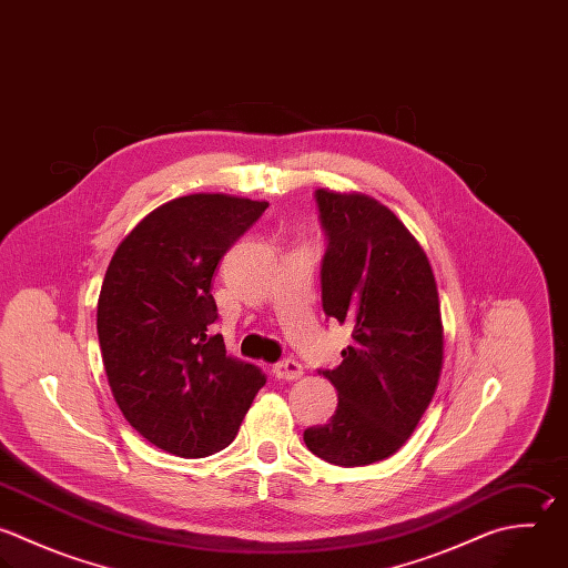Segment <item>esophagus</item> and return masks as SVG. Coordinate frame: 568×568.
<instances>
[{"mask_svg":"<svg viewBox=\"0 0 568 568\" xmlns=\"http://www.w3.org/2000/svg\"><path fill=\"white\" fill-rule=\"evenodd\" d=\"M302 373H304V368H302V364L295 362V359H282V362H277V364L273 366V375H275L277 379H297Z\"/></svg>","mask_w":568,"mask_h":568,"instance_id":"esophagus-1","label":"esophagus"}]
</instances>
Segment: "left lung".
<instances>
[{"label": "left lung", "instance_id": "left-lung-1", "mask_svg": "<svg viewBox=\"0 0 568 568\" xmlns=\"http://www.w3.org/2000/svg\"><path fill=\"white\" fill-rule=\"evenodd\" d=\"M326 235L322 308L353 328L337 368H322L337 410L304 430L308 450L335 466L393 455L415 430L442 373L444 333L426 253L377 200L317 189Z\"/></svg>", "mask_w": 568, "mask_h": 568}]
</instances>
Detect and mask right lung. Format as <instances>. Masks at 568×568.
I'll list each match as a JSON object with an SVG mask.
<instances>
[{"instance_id": "obj_1", "label": "right lung", "mask_w": 568, "mask_h": 568, "mask_svg": "<svg viewBox=\"0 0 568 568\" xmlns=\"http://www.w3.org/2000/svg\"><path fill=\"white\" fill-rule=\"evenodd\" d=\"M268 202L186 195L149 213L118 246L98 302L113 397L129 424L178 457L226 448L266 375L213 335V273Z\"/></svg>"}]
</instances>
